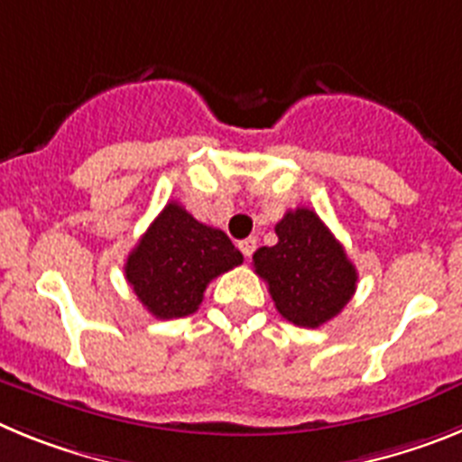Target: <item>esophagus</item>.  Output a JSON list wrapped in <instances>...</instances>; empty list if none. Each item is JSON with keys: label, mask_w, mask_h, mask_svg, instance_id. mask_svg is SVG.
Returning <instances> with one entry per match:
<instances>
[{"label": "esophagus", "mask_w": 462, "mask_h": 462, "mask_svg": "<svg viewBox=\"0 0 462 462\" xmlns=\"http://www.w3.org/2000/svg\"><path fill=\"white\" fill-rule=\"evenodd\" d=\"M238 247H240V252H243V254L247 256V259H250V256L254 254V250H256V238H245V240H240Z\"/></svg>", "instance_id": "esophagus-1"}]
</instances>
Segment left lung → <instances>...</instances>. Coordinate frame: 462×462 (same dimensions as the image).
I'll return each mask as SVG.
<instances>
[{
    "instance_id": "left-lung-1",
    "label": "left lung",
    "mask_w": 462,
    "mask_h": 462,
    "mask_svg": "<svg viewBox=\"0 0 462 462\" xmlns=\"http://www.w3.org/2000/svg\"><path fill=\"white\" fill-rule=\"evenodd\" d=\"M277 245L252 256L256 275L268 284L277 312L303 328H319L342 312L358 273L346 252L310 208L289 210L275 224Z\"/></svg>"
}]
</instances>
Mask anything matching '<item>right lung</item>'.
<instances>
[{
    "label": "right lung",
    "mask_w": 462,
    "mask_h": 462,
    "mask_svg": "<svg viewBox=\"0 0 462 462\" xmlns=\"http://www.w3.org/2000/svg\"><path fill=\"white\" fill-rule=\"evenodd\" d=\"M240 263L243 254L224 231L171 201L129 252L125 275L150 314L178 319L199 310L215 277Z\"/></svg>",
    "instance_id": "obj_1"
}]
</instances>
